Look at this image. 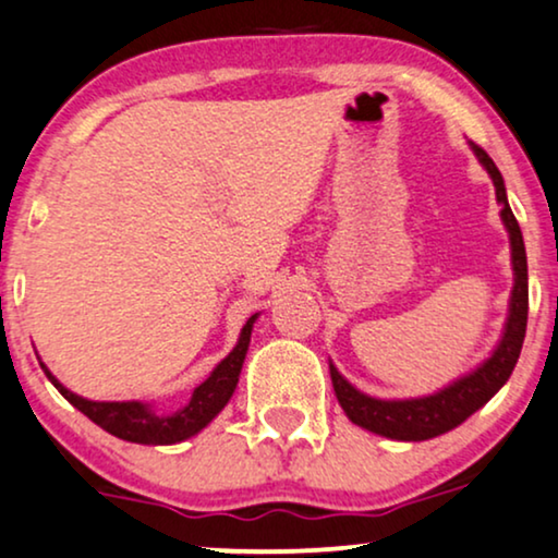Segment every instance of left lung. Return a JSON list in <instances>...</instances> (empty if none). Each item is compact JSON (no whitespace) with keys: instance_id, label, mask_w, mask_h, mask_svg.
Wrapping results in <instances>:
<instances>
[{"instance_id":"obj_1","label":"left lung","mask_w":558,"mask_h":558,"mask_svg":"<svg viewBox=\"0 0 558 558\" xmlns=\"http://www.w3.org/2000/svg\"><path fill=\"white\" fill-rule=\"evenodd\" d=\"M473 153L489 170L494 189H497V202L501 204V219H505L507 232H510L512 243V268H514V287L510 300V318H507L505 336H501L499 347L486 360L476 373L460 377L450 388L439 390L435 396L411 398V401H380V398H369L360 393L354 385H349L339 375V369L331 364V380L336 398H339L341 409L352 418L356 426L375 432V435L403 439V442H422L445 432L456 429L463 424L473 411H478L497 390L510 380L514 364L520 360L522 341H525L527 326V258L525 243H522V232L518 219H514L510 204H507L505 181L497 165L478 144H473Z\"/></svg>"}]
</instances>
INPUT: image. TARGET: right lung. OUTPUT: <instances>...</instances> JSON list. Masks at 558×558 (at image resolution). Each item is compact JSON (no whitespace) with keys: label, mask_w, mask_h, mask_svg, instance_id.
<instances>
[{"label":"right lung","mask_w":558,"mask_h":558,"mask_svg":"<svg viewBox=\"0 0 558 558\" xmlns=\"http://www.w3.org/2000/svg\"><path fill=\"white\" fill-rule=\"evenodd\" d=\"M253 320H256V315H253V318L243 326L238 347L217 364L215 373L198 385L194 396H191V401L170 416L155 414L149 405H144L140 401H121V403L87 401V398L74 396L72 390H66L57 377L48 373L44 362H40V367H44L48 380L53 383V388H57L59 393L74 405V409H80L89 422L98 424L100 429L111 432L113 437L126 439V442H140V445H173V442H181V439L194 437L196 432H202L204 426L225 409L227 401H230V396L235 393L247 343H251Z\"/></svg>","instance_id":"1"}]
</instances>
